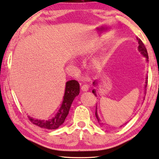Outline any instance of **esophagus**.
Here are the masks:
<instances>
[{
    "label": "esophagus",
    "instance_id": "1",
    "mask_svg": "<svg viewBox=\"0 0 159 159\" xmlns=\"http://www.w3.org/2000/svg\"><path fill=\"white\" fill-rule=\"evenodd\" d=\"M80 89H81L82 91H84V92L88 91V90H89V86H88L87 85H83Z\"/></svg>",
    "mask_w": 159,
    "mask_h": 159
}]
</instances>
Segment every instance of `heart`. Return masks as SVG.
I'll list each match as a JSON object with an SVG mask.
<instances>
[{"instance_id":"obj_1","label":"heart","mask_w":159,"mask_h":159,"mask_svg":"<svg viewBox=\"0 0 159 159\" xmlns=\"http://www.w3.org/2000/svg\"><path fill=\"white\" fill-rule=\"evenodd\" d=\"M102 61L99 59H95L93 61V66L95 69H100V68H102Z\"/></svg>"}]
</instances>
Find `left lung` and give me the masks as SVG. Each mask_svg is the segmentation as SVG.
<instances>
[{
  "label": "left lung",
  "instance_id": "left-lung-1",
  "mask_svg": "<svg viewBox=\"0 0 159 159\" xmlns=\"http://www.w3.org/2000/svg\"><path fill=\"white\" fill-rule=\"evenodd\" d=\"M137 40H138V43H139V51L141 52V54H142L143 57H146V59H147V61H148V53H147V49H146V47L144 46V44H143V43L142 42V40H141L140 39H138L137 38ZM148 77H147V79H146V82H145V90H147L146 89H147V84H148ZM93 85H95V80L94 82H93ZM93 93L95 95H96V94H95V90H93ZM145 94H146V92H145ZM95 117H96L97 120H98V123H99L100 125H102V123L101 122V120H100V118L98 117V115L97 114V110H95Z\"/></svg>",
  "mask_w": 159,
  "mask_h": 159
}]
</instances>
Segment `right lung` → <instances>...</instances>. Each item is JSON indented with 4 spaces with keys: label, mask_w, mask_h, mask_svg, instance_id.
I'll return each instance as SVG.
<instances>
[{
    "label": "right lung",
    "mask_w": 159,
    "mask_h": 159,
    "mask_svg": "<svg viewBox=\"0 0 159 159\" xmlns=\"http://www.w3.org/2000/svg\"><path fill=\"white\" fill-rule=\"evenodd\" d=\"M80 92V85L75 80H69L66 84L65 93L61 107L59 111L52 119L48 120H41L35 119L30 116H27L29 120L32 124L41 128L47 129H56L64 122L68 114H69L70 105L74 101L75 96L79 95Z\"/></svg>",
    "instance_id": "1"
}]
</instances>
